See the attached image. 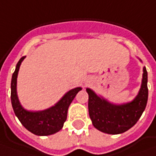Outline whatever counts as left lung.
<instances>
[{
  "label": "left lung",
  "instance_id": "1",
  "mask_svg": "<svg viewBox=\"0 0 156 156\" xmlns=\"http://www.w3.org/2000/svg\"><path fill=\"white\" fill-rule=\"evenodd\" d=\"M86 91L89 95V115L93 126L104 133L121 134L136 123L146 108L148 97V73L143 67L141 89L130 103L113 105L98 97L90 89L87 88Z\"/></svg>",
  "mask_w": 156,
  "mask_h": 156
}]
</instances>
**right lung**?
Returning a JSON list of instances; mask_svg holds the SVG:
<instances>
[{
  "label": "right lung",
  "mask_w": 156,
  "mask_h": 156,
  "mask_svg": "<svg viewBox=\"0 0 156 156\" xmlns=\"http://www.w3.org/2000/svg\"><path fill=\"white\" fill-rule=\"evenodd\" d=\"M26 57H22L16 65L11 81V103L14 114L21 124L36 136H49L59 131L67 117L68 108L81 87L73 89L51 108L41 111H28L20 105L17 96L16 83L21 62Z\"/></svg>",
  "instance_id": "1"
}]
</instances>
